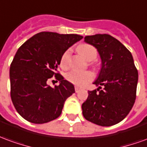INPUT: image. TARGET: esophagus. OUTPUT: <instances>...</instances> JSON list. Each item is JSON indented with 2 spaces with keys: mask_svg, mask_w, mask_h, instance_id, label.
<instances>
[{
  "mask_svg": "<svg viewBox=\"0 0 147 147\" xmlns=\"http://www.w3.org/2000/svg\"><path fill=\"white\" fill-rule=\"evenodd\" d=\"M80 90V87H78V86H76V87H75V91H76V93L79 92Z\"/></svg>",
  "mask_w": 147,
  "mask_h": 147,
  "instance_id": "1",
  "label": "esophagus"
}]
</instances>
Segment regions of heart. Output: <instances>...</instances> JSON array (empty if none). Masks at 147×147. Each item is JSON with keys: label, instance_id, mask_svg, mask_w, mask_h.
Instances as JSON below:
<instances>
[{"label": "heart", "instance_id": "heart-1", "mask_svg": "<svg viewBox=\"0 0 147 147\" xmlns=\"http://www.w3.org/2000/svg\"><path fill=\"white\" fill-rule=\"evenodd\" d=\"M77 50L87 61H94L98 56L97 49L92 45L87 43L81 44L77 47ZM71 57V50L67 49L64 52L61 58V67L63 69H67L69 67V61ZM66 80L69 83L80 87H83L87 85L90 82L94 80V75L90 71H71L66 75Z\"/></svg>", "mask_w": 147, "mask_h": 147}]
</instances>
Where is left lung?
<instances>
[{
  "label": "left lung",
  "instance_id": "8db88e82",
  "mask_svg": "<svg viewBox=\"0 0 147 147\" xmlns=\"http://www.w3.org/2000/svg\"><path fill=\"white\" fill-rule=\"evenodd\" d=\"M84 39L98 49L102 68L94 82L99 87L88 91V98L82 105L83 115L95 124L112 126L123 120L132 109L136 98L138 70L131 52L113 36L98 34ZM102 86L103 89L100 90Z\"/></svg>",
  "mask_w": 147,
  "mask_h": 147
}]
</instances>
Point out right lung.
Wrapping results in <instances>:
<instances>
[{
  "label": "right lung",
  "instance_id": "add662e5",
  "mask_svg": "<svg viewBox=\"0 0 147 147\" xmlns=\"http://www.w3.org/2000/svg\"><path fill=\"white\" fill-rule=\"evenodd\" d=\"M83 38L43 31L18 49L10 66V94L15 108L25 120L44 123L60 117L64 102L75 88L57 67L64 52ZM53 76L60 85L51 88L47 80Z\"/></svg>",
  "mask_w": 147,
  "mask_h": 147
}]
</instances>
